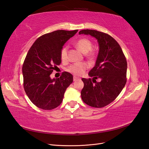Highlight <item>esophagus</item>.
Wrapping results in <instances>:
<instances>
[{
  "mask_svg": "<svg viewBox=\"0 0 149 149\" xmlns=\"http://www.w3.org/2000/svg\"><path fill=\"white\" fill-rule=\"evenodd\" d=\"M79 78L76 77V76H74V77H73V81H76L79 80Z\"/></svg>",
  "mask_w": 149,
  "mask_h": 149,
  "instance_id": "1",
  "label": "esophagus"
}]
</instances>
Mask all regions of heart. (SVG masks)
<instances>
[{"instance_id":"heart-1","label":"heart","mask_w":149,"mask_h":149,"mask_svg":"<svg viewBox=\"0 0 149 149\" xmlns=\"http://www.w3.org/2000/svg\"><path fill=\"white\" fill-rule=\"evenodd\" d=\"M75 47L79 49L83 53L85 54L88 59L93 60L95 57V52L93 49V43L89 40L81 38L78 39L74 43ZM60 57L62 61L68 60V47H64L61 49L60 52ZM88 65L86 63H76L71 65L67 68V71L75 76L81 75L84 71L88 68Z\"/></svg>"}]
</instances>
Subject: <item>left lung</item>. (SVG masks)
I'll list each match as a JSON object with an SVG mask.
<instances>
[{
  "instance_id": "8db88e82",
  "label": "left lung",
  "mask_w": 149,
  "mask_h": 149,
  "mask_svg": "<svg viewBox=\"0 0 149 149\" xmlns=\"http://www.w3.org/2000/svg\"><path fill=\"white\" fill-rule=\"evenodd\" d=\"M79 33L96 38L100 47L95 66L88 73L93 78H82V100L91 107H103L114 101L125 86L127 61L119 43L109 35L88 29ZM98 78L101 79L100 82L96 81Z\"/></svg>"
}]
</instances>
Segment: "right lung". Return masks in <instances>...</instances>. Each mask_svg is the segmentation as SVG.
<instances>
[{
    "mask_svg": "<svg viewBox=\"0 0 149 149\" xmlns=\"http://www.w3.org/2000/svg\"><path fill=\"white\" fill-rule=\"evenodd\" d=\"M78 31L60 30L43 35L27 53L22 66L24 88L31 102L40 109L51 110L60 106L73 83V76L68 72L53 79L50 74L61 63L63 46Z\"/></svg>",
    "mask_w": 149,
    "mask_h": 149,
    "instance_id": "add662e5",
    "label": "right lung"
}]
</instances>
